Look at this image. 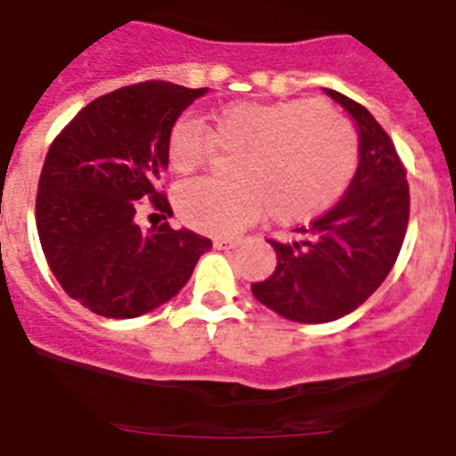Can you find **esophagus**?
<instances>
[{
    "mask_svg": "<svg viewBox=\"0 0 456 456\" xmlns=\"http://www.w3.org/2000/svg\"><path fill=\"white\" fill-rule=\"evenodd\" d=\"M235 247H240V240H237V237H215V248H219V251Z\"/></svg>",
    "mask_w": 456,
    "mask_h": 456,
    "instance_id": "34e87169",
    "label": "esophagus"
}]
</instances>
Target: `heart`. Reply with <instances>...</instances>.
I'll list each match as a JSON object with an SVG mask.
<instances>
[{"instance_id":"b5f03b06","label":"heart","mask_w":456,"mask_h":456,"mask_svg":"<svg viewBox=\"0 0 456 456\" xmlns=\"http://www.w3.org/2000/svg\"><path fill=\"white\" fill-rule=\"evenodd\" d=\"M240 152L232 183L191 180L175 193L184 224L205 232L241 231L269 209L276 224L313 219L338 200L356 168V134L345 116L326 102H235L205 127L180 116L167 136V162L189 175L215 151Z\"/></svg>"}]
</instances>
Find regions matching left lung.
I'll return each instance as SVG.
<instances>
[{"mask_svg": "<svg viewBox=\"0 0 456 456\" xmlns=\"http://www.w3.org/2000/svg\"><path fill=\"white\" fill-rule=\"evenodd\" d=\"M358 127V168L340 203L292 241L269 240L276 269L251 285L257 301L285 320L324 324L368 301L400 256L409 225V183L393 141L368 109L324 88Z\"/></svg>", "mask_w": 456, "mask_h": 456, "instance_id": "8db88e82", "label": "left lung"}]
</instances>
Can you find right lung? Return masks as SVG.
<instances>
[{
	"label": "right lung",
	"instance_id": "add662e5",
	"mask_svg": "<svg viewBox=\"0 0 456 456\" xmlns=\"http://www.w3.org/2000/svg\"><path fill=\"white\" fill-rule=\"evenodd\" d=\"M208 88L141 82L93 100L54 139L36 196V228L54 278L95 315L130 320L171 301L212 241L168 224L143 232L141 200L171 216L157 180L171 125Z\"/></svg>",
	"mask_w": 456,
	"mask_h": 456
}]
</instances>
